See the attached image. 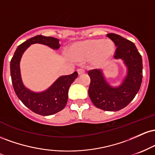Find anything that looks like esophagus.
Listing matches in <instances>:
<instances>
[{
	"label": "esophagus",
	"mask_w": 155,
	"mask_h": 155,
	"mask_svg": "<svg viewBox=\"0 0 155 155\" xmlns=\"http://www.w3.org/2000/svg\"><path fill=\"white\" fill-rule=\"evenodd\" d=\"M77 72H78V74H79V75H81V74H84L85 71L84 70V69H82V68H79V69H78Z\"/></svg>",
	"instance_id": "34e87169"
}]
</instances>
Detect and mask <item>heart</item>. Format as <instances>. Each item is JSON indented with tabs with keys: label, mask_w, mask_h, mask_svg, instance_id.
Returning a JSON list of instances; mask_svg holds the SVG:
<instances>
[{
	"label": "heart",
	"mask_w": 155,
	"mask_h": 155,
	"mask_svg": "<svg viewBox=\"0 0 155 155\" xmlns=\"http://www.w3.org/2000/svg\"><path fill=\"white\" fill-rule=\"evenodd\" d=\"M115 52V45L109 39H89L74 44L69 49V55L76 60L90 58L92 65L101 68L106 65Z\"/></svg>",
	"instance_id": "obj_1"
}]
</instances>
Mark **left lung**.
Segmentation results:
<instances>
[{"label": "left lung", "mask_w": 155, "mask_h": 155, "mask_svg": "<svg viewBox=\"0 0 155 155\" xmlns=\"http://www.w3.org/2000/svg\"><path fill=\"white\" fill-rule=\"evenodd\" d=\"M107 36L116 46L115 60H122L127 71L118 86H111L100 69L90 71V84L88 93L92 104L104 111H116L127 106L133 100L142 82L141 55L130 41L115 33Z\"/></svg>", "instance_id": "1"}]
</instances>
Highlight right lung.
I'll return each mask as SVG.
<instances>
[{
  "mask_svg": "<svg viewBox=\"0 0 155 155\" xmlns=\"http://www.w3.org/2000/svg\"><path fill=\"white\" fill-rule=\"evenodd\" d=\"M41 44L58 50L60 48L59 39L54 37L36 35L21 44L16 49L10 63L11 76L14 90L22 104L35 114L49 116L58 113L66 106L68 90L78 77L75 71L71 75L61 76L49 88L42 92H34L23 84L20 71V60L23 54L30 46Z\"/></svg>",
  "mask_w": 155,
  "mask_h": 155,
  "instance_id": "obj_1",
  "label": "right lung"
}]
</instances>
